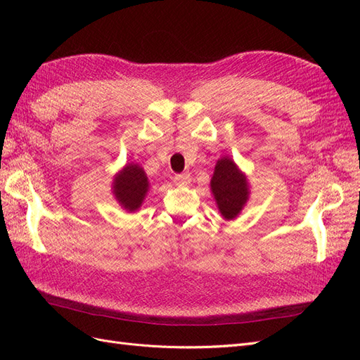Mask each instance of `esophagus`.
Wrapping results in <instances>:
<instances>
[{
    "instance_id": "esophagus-1",
    "label": "esophagus",
    "mask_w": 360,
    "mask_h": 360,
    "mask_svg": "<svg viewBox=\"0 0 360 360\" xmlns=\"http://www.w3.org/2000/svg\"><path fill=\"white\" fill-rule=\"evenodd\" d=\"M172 180H174V183L179 184V186H186V184L191 183V177L188 176V174H176Z\"/></svg>"
}]
</instances>
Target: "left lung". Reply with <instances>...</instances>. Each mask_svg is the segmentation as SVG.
Instances as JSON below:
<instances>
[{"instance_id": "1", "label": "left lung", "mask_w": 360, "mask_h": 360, "mask_svg": "<svg viewBox=\"0 0 360 360\" xmlns=\"http://www.w3.org/2000/svg\"><path fill=\"white\" fill-rule=\"evenodd\" d=\"M212 191L225 219H234L248 200V181L230 158L217 160L212 177Z\"/></svg>"}]
</instances>
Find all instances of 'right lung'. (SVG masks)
<instances>
[{"label": "right lung", "instance_id": "right-lung-1", "mask_svg": "<svg viewBox=\"0 0 360 360\" xmlns=\"http://www.w3.org/2000/svg\"><path fill=\"white\" fill-rule=\"evenodd\" d=\"M148 191V181L144 169L129 163V165L118 174L114 181V193L118 202L124 209L134 212L139 209L146 193Z\"/></svg>", "mask_w": 360, "mask_h": 360}]
</instances>
